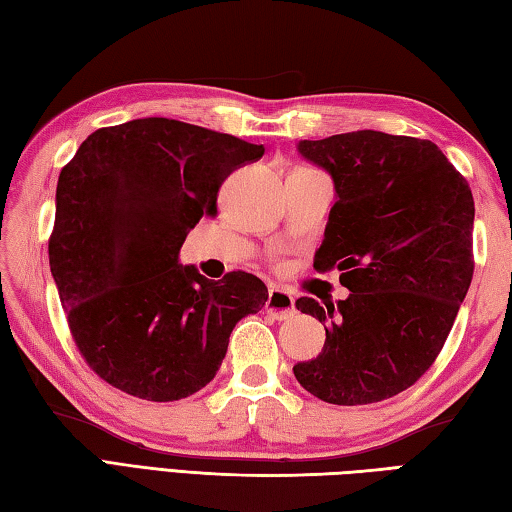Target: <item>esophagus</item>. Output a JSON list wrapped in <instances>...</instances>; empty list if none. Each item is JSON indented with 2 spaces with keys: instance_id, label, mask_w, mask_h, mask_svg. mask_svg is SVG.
Returning <instances> with one entry per match:
<instances>
[{
  "instance_id": "34e87169",
  "label": "esophagus",
  "mask_w": 512,
  "mask_h": 512,
  "mask_svg": "<svg viewBox=\"0 0 512 512\" xmlns=\"http://www.w3.org/2000/svg\"><path fill=\"white\" fill-rule=\"evenodd\" d=\"M265 310H267V314H272L274 318H278V321H285V318H289L296 312L294 296L285 292V289H281V287H272V289H269Z\"/></svg>"
}]
</instances>
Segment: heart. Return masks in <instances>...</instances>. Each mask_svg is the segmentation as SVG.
I'll return each mask as SVG.
<instances>
[{
	"label": "heart",
	"instance_id": "1",
	"mask_svg": "<svg viewBox=\"0 0 512 512\" xmlns=\"http://www.w3.org/2000/svg\"><path fill=\"white\" fill-rule=\"evenodd\" d=\"M296 171H307V169H296Z\"/></svg>",
	"mask_w": 512,
	"mask_h": 512
}]
</instances>
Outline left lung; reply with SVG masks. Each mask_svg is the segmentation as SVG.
I'll use <instances>...</instances> for the list:
<instances>
[{
    "instance_id": "left-lung-1",
    "label": "left lung",
    "mask_w": 512,
    "mask_h": 512,
    "mask_svg": "<svg viewBox=\"0 0 512 512\" xmlns=\"http://www.w3.org/2000/svg\"><path fill=\"white\" fill-rule=\"evenodd\" d=\"M298 151L332 173L336 194L316 252L350 296L296 307L325 325V347L294 365L307 392L368 406L417 383L441 352L475 272V200L435 142L352 131L303 140Z\"/></svg>"
}]
</instances>
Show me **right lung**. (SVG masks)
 Instances as JSON below:
<instances>
[{
	"label": "right lung",
	"mask_w": 512,
	"mask_h": 512,
	"mask_svg": "<svg viewBox=\"0 0 512 512\" xmlns=\"http://www.w3.org/2000/svg\"><path fill=\"white\" fill-rule=\"evenodd\" d=\"M245 142L169 118L131 120L86 138L57 180L48 263L75 347L113 388L178 401L205 388L240 318L267 287L243 269L209 281L178 265L187 231L218 216Z\"/></svg>",
	"instance_id": "1"
}]
</instances>
